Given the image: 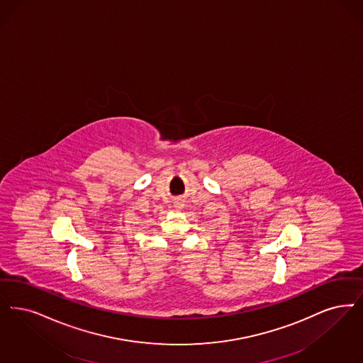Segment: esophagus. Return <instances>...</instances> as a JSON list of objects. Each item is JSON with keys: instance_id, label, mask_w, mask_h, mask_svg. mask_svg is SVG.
Here are the masks:
<instances>
[{"instance_id": "esophagus-1", "label": "esophagus", "mask_w": 363, "mask_h": 363, "mask_svg": "<svg viewBox=\"0 0 363 363\" xmlns=\"http://www.w3.org/2000/svg\"><path fill=\"white\" fill-rule=\"evenodd\" d=\"M185 206V203H184V201H181V200H177V201H174V208L175 209H182Z\"/></svg>"}]
</instances>
